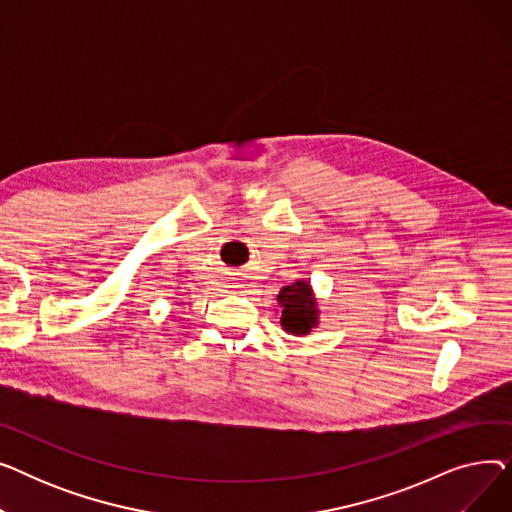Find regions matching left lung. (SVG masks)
<instances>
[{
  "label": "left lung",
  "instance_id": "obj_1",
  "mask_svg": "<svg viewBox=\"0 0 512 512\" xmlns=\"http://www.w3.org/2000/svg\"><path fill=\"white\" fill-rule=\"evenodd\" d=\"M280 303V324L294 336L309 334L317 326V305L309 282L299 280L284 286L278 294Z\"/></svg>",
  "mask_w": 512,
  "mask_h": 512
}]
</instances>
